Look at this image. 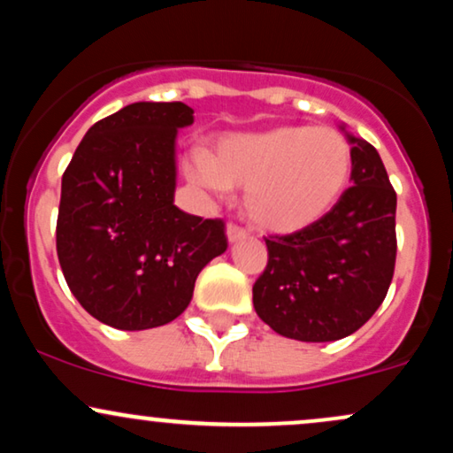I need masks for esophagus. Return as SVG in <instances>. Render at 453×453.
Segmentation results:
<instances>
[{
	"label": "esophagus",
	"mask_w": 453,
	"mask_h": 453,
	"mask_svg": "<svg viewBox=\"0 0 453 453\" xmlns=\"http://www.w3.org/2000/svg\"><path fill=\"white\" fill-rule=\"evenodd\" d=\"M226 234H227V241L236 242V241H241V238L247 236V230H244V227H241V226H236V223H230Z\"/></svg>",
	"instance_id": "esophagus-1"
}]
</instances>
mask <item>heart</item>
I'll list each match as a JSON object with an SVG mask.
<instances>
[{
    "label": "heart",
    "instance_id": "1",
    "mask_svg": "<svg viewBox=\"0 0 453 453\" xmlns=\"http://www.w3.org/2000/svg\"><path fill=\"white\" fill-rule=\"evenodd\" d=\"M351 144L332 127L283 126L230 134L215 153L187 161L189 179L212 194L244 187V209L268 232H298L339 202L351 176Z\"/></svg>",
    "mask_w": 453,
    "mask_h": 453
}]
</instances>
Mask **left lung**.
<instances>
[{
  "instance_id": "1",
  "label": "left lung",
  "mask_w": 453,
  "mask_h": 453,
  "mask_svg": "<svg viewBox=\"0 0 453 453\" xmlns=\"http://www.w3.org/2000/svg\"><path fill=\"white\" fill-rule=\"evenodd\" d=\"M347 138L349 189L313 226L266 238L268 264L253 285V306L288 339H345L375 315L392 283L396 191L377 149L351 134Z\"/></svg>"
}]
</instances>
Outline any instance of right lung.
<instances>
[{
	"label": "right lung",
	"mask_w": 453,
	"mask_h": 453,
	"mask_svg": "<svg viewBox=\"0 0 453 453\" xmlns=\"http://www.w3.org/2000/svg\"><path fill=\"white\" fill-rule=\"evenodd\" d=\"M183 102H136L93 126L61 179L57 256L82 309L117 330L176 319L200 270L227 249L226 223L174 206Z\"/></svg>",
	"instance_id": "add662e5"
}]
</instances>
